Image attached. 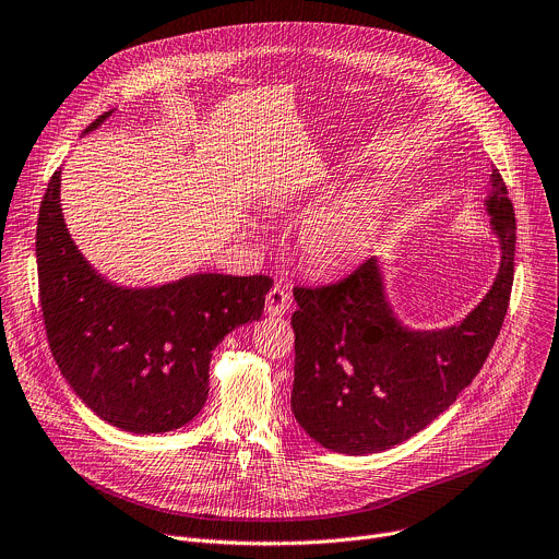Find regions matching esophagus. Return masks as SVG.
<instances>
[{"mask_svg": "<svg viewBox=\"0 0 559 559\" xmlns=\"http://www.w3.org/2000/svg\"><path fill=\"white\" fill-rule=\"evenodd\" d=\"M289 302H292L289 294L281 285H274L265 296V312L270 317H281L289 310Z\"/></svg>", "mask_w": 559, "mask_h": 559, "instance_id": "esophagus-1", "label": "esophagus"}]
</instances>
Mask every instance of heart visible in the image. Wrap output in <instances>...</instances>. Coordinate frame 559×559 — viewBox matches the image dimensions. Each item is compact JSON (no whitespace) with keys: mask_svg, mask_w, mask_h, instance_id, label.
Listing matches in <instances>:
<instances>
[{"mask_svg":"<svg viewBox=\"0 0 559 559\" xmlns=\"http://www.w3.org/2000/svg\"><path fill=\"white\" fill-rule=\"evenodd\" d=\"M385 218L383 198L372 189L349 191L306 221L298 247L319 272H341L359 263L377 242Z\"/></svg>","mask_w":559,"mask_h":559,"instance_id":"heart-1","label":"heart"}]
</instances>
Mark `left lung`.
<instances>
[{
	"instance_id": "left-lung-1",
	"label": "left lung",
	"mask_w": 559,
	"mask_h": 559,
	"mask_svg": "<svg viewBox=\"0 0 559 559\" xmlns=\"http://www.w3.org/2000/svg\"><path fill=\"white\" fill-rule=\"evenodd\" d=\"M484 205L499 270L477 308L454 325H403L377 259L341 283L294 287L292 413L317 443L343 454L383 452L432 424L477 377L513 287L515 212L497 169Z\"/></svg>"
}]
</instances>
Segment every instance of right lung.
Here are the masks:
<instances>
[{
    "label": "right lung",
    "mask_w": 559,
    "mask_h": 559,
    "mask_svg": "<svg viewBox=\"0 0 559 559\" xmlns=\"http://www.w3.org/2000/svg\"><path fill=\"white\" fill-rule=\"evenodd\" d=\"M60 180L56 171L46 187L35 236L53 359L86 408L107 424L133 435L182 428L207 401L212 349L231 330L261 319L274 281L200 272L154 287L116 285L75 247Z\"/></svg>",
    "instance_id": "obj_1"
}]
</instances>
